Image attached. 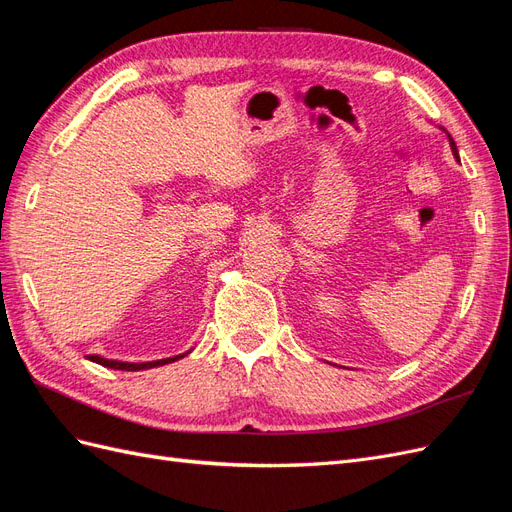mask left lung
<instances>
[{
    "instance_id": "8db88e82",
    "label": "left lung",
    "mask_w": 512,
    "mask_h": 512,
    "mask_svg": "<svg viewBox=\"0 0 512 512\" xmlns=\"http://www.w3.org/2000/svg\"><path fill=\"white\" fill-rule=\"evenodd\" d=\"M442 130H444V128H442ZM444 132H446V130H444ZM446 136H448V143H451V151H453V156L459 160V151H457V145H455V141H453V136L448 134V132H446Z\"/></svg>"
}]
</instances>
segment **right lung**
Instances as JSON below:
<instances>
[{
    "label": "right lung",
    "instance_id": "add662e5",
    "mask_svg": "<svg viewBox=\"0 0 512 512\" xmlns=\"http://www.w3.org/2000/svg\"><path fill=\"white\" fill-rule=\"evenodd\" d=\"M192 350L183 352V354H177V356H168V359H160V361H145V363H128V361H117V359H104V356H98V354H89L87 359L94 361L102 367H108V369H121V371H143V369H151V367H160V365H168V363H175L179 359H183V356H188Z\"/></svg>",
    "mask_w": 512,
    "mask_h": 512
}]
</instances>
